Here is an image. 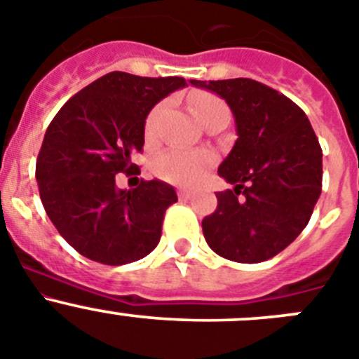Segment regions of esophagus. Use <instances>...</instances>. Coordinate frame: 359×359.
Returning <instances> with one entry per match:
<instances>
[{"label":"esophagus","mask_w":359,"mask_h":359,"mask_svg":"<svg viewBox=\"0 0 359 359\" xmlns=\"http://www.w3.org/2000/svg\"><path fill=\"white\" fill-rule=\"evenodd\" d=\"M179 198L189 200V198H191V191H187V189H180V191H179Z\"/></svg>","instance_id":"esophagus-1"}]
</instances>
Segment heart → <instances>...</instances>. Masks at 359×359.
Masks as SVG:
<instances>
[{"label": "heart", "mask_w": 359, "mask_h": 359, "mask_svg": "<svg viewBox=\"0 0 359 359\" xmlns=\"http://www.w3.org/2000/svg\"><path fill=\"white\" fill-rule=\"evenodd\" d=\"M189 105H191V112L200 123L208 121L215 114L229 112L227 105L218 96L211 95V93H195L189 98ZM161 112H163V105H157L148 114L147 123H144L147 135H151L156 132ZM212 161H215V157L211 154H205V151L193 154V151L184 150H170L157 157L156 163H154V172H156L159 179L168 180V182L189 186V184L198 182L205 175V170L211 166Z\"/></svg>", "instance_id": "1"}]
</instances>
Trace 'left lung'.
<instances>
[{"mask_svg":"<svg viewBox=\"0 0 359 359\" xmlns=\"http://www.w3.org/2000/svg\"><path fill=\"white\" fill-rule=\"evenodd\" d=\"M231 107L236 140L218 175L234 189L216 193L203 238L225 259L261 263L308 225L322 193V148L304 111L252 79L189 80Z\"/></svg>","mask_w":359,"mask_h":359,"instance_id":"obj_1","label":"left lung"}]
</instances>
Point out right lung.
Instances as JSON below:
<instances>
[{
    "label": "right lung",
    "instance_id": "1",
    "mask_svg": "<svg viewBox=\"0 0 359 359\" xmlns=\"http://www.w3.org/2000/svg\"><path fill=\"white\" fill-rule=\"evenodd\" d=\"M184 86L180 76L112 71L71 96L51 119L35 166L39 195L57 231L82 256L118 266L159 243L175 189L157 179L118 189L116 175L140 170L132 157L143 150L148 112Z\"/></svg>",
    "mask_w": 359,
    "mask_h": 359
}]
</instances>
